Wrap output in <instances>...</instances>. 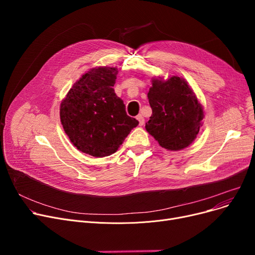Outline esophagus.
<instances>
[{"label": "esophagus", "instance_id": "1", "mask_svg": "<svg viewBox=\"0 0 255 255\" xmlns=\"http://www.w3.org/2000/svg\"><path fill=\"white\" fill-rule=\"evenodd\" d=\"M136 119L138 120V122H139V126H142V125L144 124V119H143L142 115H138V116L136 117Z\"/></svg>", "mask_w": 255, "mask_h": 255}]
</instances>
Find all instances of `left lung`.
<instances>
[{"label":"left lung","mask_w":255,"mask_h":255,"mask_svg":"<svg viewBox=\"0 0 255 255\" xmlns=\"http://www.w3.org/2000/svg\"><path fill=\"white\" fill-rule=\"evenodd\" d=\"M152 116L145 129L168 151L187 148L202 126L204 110L188 83L182 77L152 79L148 93Z\"/></svg>","instance_id":"obj_1"}]
</instances>
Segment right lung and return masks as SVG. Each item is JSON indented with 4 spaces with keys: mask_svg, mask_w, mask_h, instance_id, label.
<instances>
[{
    "mask_svg": "<svg viewBox=\"0 0 255 255\" xmlns=\"http://www.w3.org/2000/svg\"><path fill=\"white\" fill-rule=\"evenodd\" d=\"M118 69L96 67L80 77L61 103L63 128L77 150L94 157L117 152L138 125L114 90Z\"/></svg>",
    "mask_w": 255,
    "mask_h": 255,
    "instance_id": "1",
    "label": "right lung"
}]
</instances>
